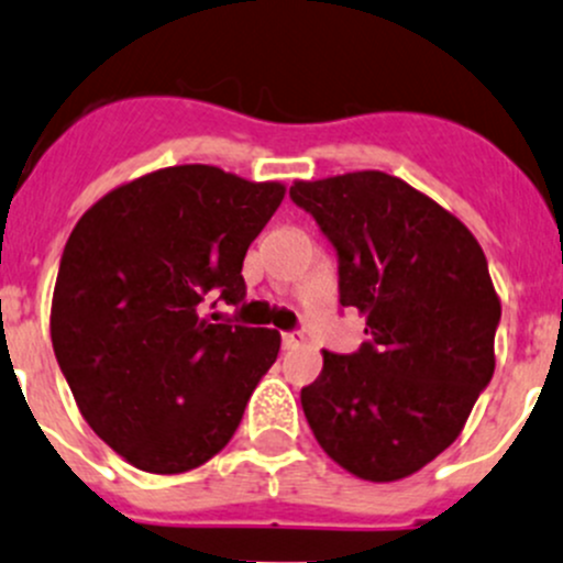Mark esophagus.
<instances>
[{"label": "esophagus", "instance_id": "1", "mask_svg": "<svg viewBox=\"0 0 563 563\" xmlns=\"http://www.w3.org/2000/svg\"><path fill=\"white\" fill-rule=\"evenodd\" d=\"M299 345H305V334H301V331H286V334H283V347H286V351H294V347Z\"/></svg>", "mask_w": 563, "mask_h": 563}]
</instances>
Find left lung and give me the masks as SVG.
<instances>
[{
    "label": "left lung",
    "mask_w": 563,
    "mask_h": 563,
    "mask_svg": "<svg viewBox=\"0 0 563 563\" xmlns=\"http://www.w3.org/2000/svg\"><path fill=\"white\" fill-rule=\"evenodd\" d=\"M288 194L334 245L340 305L366 318L356 353L323 351L301 410L342 470L401 481L453 445L494 377L501 305L485 253L459 218L394 175L297 180Z\"/></svg>",
    "instance_id": "obj_1"
}]
</instances>
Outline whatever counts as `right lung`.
<instances>
[{
  "label": "right lung",
  "instance_id": "right-lung-1",
  "mask_svg": "<svg viewBox=\"0 0 563 563\" xmlns=\"http://www.w3.org/2000/svg\"><path fill=\"white\" fill-rule=\"evenodd\" d=\"M286 197L207 164L151 173L99 199L64 245L51 340L82 418L129 464L180 475L232 440L280 334L212 323L245 301L242 262Z\"/></svg>",
  "mask_w": 563,
  "mask_h": 563
}]
</instances>
